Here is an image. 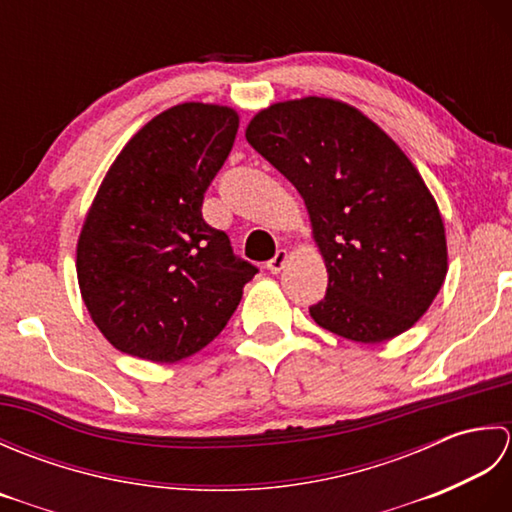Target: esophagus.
<instances>
[{
	"instance_id": "obj_1",
	"label": "esophagus",
	"mask_w": 512,
	"mask_h": 512,
	"mask_svg": "<svg viewBox=\"0 0 512 512\" xmlns=\"http://www.w3.org/2000/svg\"><path fill=\"white\" fill-rule=\"evenodd\" d=\"M286 262H288V250H284V248H279L277 253H275V257L270 259V262L266 264V268L270 270V273H279L281 268L286 266Z\"/></svg>"
}]
</instances>
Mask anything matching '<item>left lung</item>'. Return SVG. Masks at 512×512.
<instances>
[{
    "mask_svg": "<svg viewBox=\"0 0 512 512\" xmlns=\"http://www.w3.org/2000/svg\"><path fill=\"white\" fill-rule=\"evenodd\" d=\"M246 140L295 184L310 213L328 268L310 317L356 343L409 330L447 277V237L405 151L356 107L321 96L266 107Z\"/></svg>",
    "mask_w": 512,
    "mask_h": 512,
    "instance_id": "8db88e82",
    "label": "left lung"
}]
</instances>
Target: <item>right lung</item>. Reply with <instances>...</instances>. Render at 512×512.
I'll return each mask as SVG.
<instances>
[{"label":"right lung","instance_id":"1","mask_svg":"<svg viewBox=\"0 0 512 512\" xmlns=\"http://www.w3.org/2000/svg\"><path fill=\"white\" fill-rule=\"evenodd\" d=\"M237 127L231 107L176 105L151 118L103 178L76 244V277L116 350L154 363L200 352L257 275L202 217Z\"/></svg>","mask_w":512,"mask_h":512}]
</instances>
